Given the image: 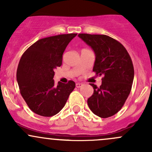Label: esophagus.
<instances>
[{
	"mask_svg": "<svg viewBox=\"0 0 152 152\" xmlns=\"http://www.w3.org/2000/svg\"><path fill=\"white\" fill-rule=\"evenodd\" d=\"M83 86V84L80 83H76V87L77 88H80Z\"/></svg>",
	"mask_w": 152,
	"mask_h": 152,
	"instance_id": "obj_1",
	"label": "esophagus"
}]
</instances>
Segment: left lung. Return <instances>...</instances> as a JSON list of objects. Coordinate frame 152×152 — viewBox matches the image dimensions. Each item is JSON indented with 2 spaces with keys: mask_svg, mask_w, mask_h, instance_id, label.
Segmentation results:
<instances>
[{
  "mask_svg": "<svg viewBox=\"0 0 152 152\" xmlns=\"http://www.w3.org/2000/svg\"><path fill=\"white\" fill-rule=\"evenodd\" d=\"M78 37L95 54L93 71L102 75V85L94 83V94L88 99L90 110L101 118H108L121 109L134 79V68L126 50L120 42L106 35L80 34Z\"/></svg>",
  "mask_w": 152,
  "mask_h": 152,
  "instance_id": "obj_1",
  "label": "left lung"
}]
</instances>
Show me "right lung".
<instances>
[{
	"label": "right lung",
	"instance_id": "obj_1",
	"mask_svg": "<svg viewBox=\"0 0 152 152\" xmlns=\"http://www.w3.org/2000/svg\"><path fill=\"white\" fill-rule=\"evenodd\" d=\"M77 34L38 40L23 53L17 70L20 94L29 108L42 116H53L64 107L75 83L55 85L54 69L62 64L66 48Z\"/></svg>",
	"mask_w": 152,
	"mask_h": 152
}]
</instances>
